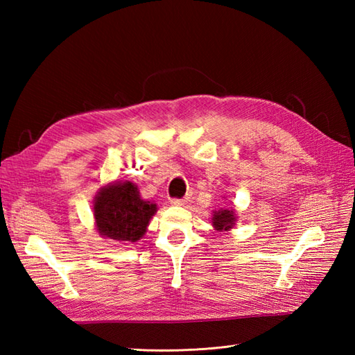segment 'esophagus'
<instances>
[{
	"mask_svg": "<svg viewBox=\"0 0 355 355\" xmlns=\"http://www.w3.org/2000/svg\"><path fill=\"white\" fill-rule=\"evenodd\" d=\"M187 201H189V198H183V200H177V198H173V200H171V205H172V206H177V207H180V206H184V205H187Z\"/></svg>",
	"mask_w": 355,
	"mask_h": 355,
	"instance_id": "obj_1",
	"label": "esophagus"
}]
</instances>
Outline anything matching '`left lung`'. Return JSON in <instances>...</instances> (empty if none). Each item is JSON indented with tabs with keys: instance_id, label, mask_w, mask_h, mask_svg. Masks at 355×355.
<instances>
[{
	"instance_id": "8db88e82",
	"label": "left lung",
	"mask_w": 355,
	"mask_h": 355,
	"mask_svg": "<svg viewBox=\"0 0 355 355\" xmlns=\"http://www.w3.org/2000/svg\"><path fill=\"white\" fill-rule=\"evenodd\" d=\"M238 216L233 207H224L212 212V225L216 232H229L236 224Z\"/></svg>"
}]
</instances>
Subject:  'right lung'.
<instances>
[{
    "label": "right lung",
    "mask_w": 355,
    "mask_h": 355,
    "mask_svg": "<svg viewBox=\"0 0 355 355\" xmlns=\"http://www.w3.org/2000/svg\"><path fill=\"white\" fill-rule=\"evenodd\" d=\"M154 201L143 200L132 182H112L102 186L93 201L94 227L105 239L137 243L157 212Z\"/></svg>",
    "instance_id": "add662e5"
}]
</instances>
